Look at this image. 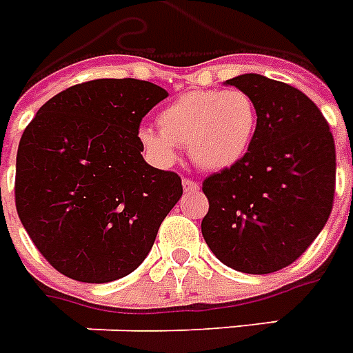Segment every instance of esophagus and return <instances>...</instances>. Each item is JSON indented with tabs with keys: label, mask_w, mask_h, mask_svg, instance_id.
<instances>
[{
	"label": "esophagus",
	"mask_w": 353,
	"mask_h": 353,
	"mask_svg": "<svg viewBox=\"0 0 353 353\" xmlns=\"http://www.w3.org/2000/svg\"><path fill=\"white\" fill-rule=\"evenodd\" d=\"M183 189L187 190V192H196V190H200V185H198L196 181H192V179H187V177H185Z\"/></svg>",
	"instance_id": "esophagus-1"
}]
</instances>
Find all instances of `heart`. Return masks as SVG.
<instances>
[{"instance_id": "heart-1", "label": "heart", "mask_w": 353, "mask_h": 353, "mask_svg": "<svg viewBox=\"0 0 353 353\" xmlns=\"http://www.w3.org/2000/svg\"><path fill=\"white\" fill-rule=\"evenodd\" d=\"M159 129L143 127L140 142L155 161L168 164L177 145L189 148L202 170H224L247 155L256 132V104L237 88L198 90L179 95L159 114Z\"/></svg>"}]
</instances>
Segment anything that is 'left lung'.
<instances>
[{
	"instance_id": "1",
	"label": "left lung",
	"mask_w": 353,
	"mask_h": 353,
	"mask_svg": "<svg viewBox=\"0 0 353 353\" xmlns=\"http://www.w3.org/2000/svg\"><path fill=\"white\" fill-rule=\"evenodd\" d=\"M256 104L247 155L203 179L202 236L224 265L265 275L296 262L327 223L335 194V142L309 97L262 74L226 80Z\"/></svg>"
}]
</instances>
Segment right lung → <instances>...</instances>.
Segmentation results:
<instances>
[{
  "label": "right lung",
  "instance_id": "add662e5",
  "mask_svg": "<svg viewBox=\"0 0 353 353\" xmlns=\"http://www.w3.org/2000/svg\"><path fill=\"white\" fill-rule=\"evenodd\" d=\"M155 83L101 78L52 97L26 127L14 202L54 270L80 283L129 275L183 194L176 172L143 161L142 117L166 99Z\"/></svg>",
  "mask_w": 353,
  "mask_h": 353
}]
</instances>
